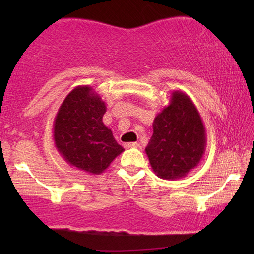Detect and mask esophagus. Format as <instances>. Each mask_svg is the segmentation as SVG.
<instances>
[{"mask_svg":"<svg viewBox=\"0 0 254 254\" xmlns=\"http://www.w3.org/2000/svg\"><path fill=\"white\" fill-rule=\"evenodd\" d=\"M138 147L137 142H128V143H125V148L129 149V148H136Z\"/></svg>","mask_w":254,"mask_h":254,"instance_id":"34e87169","label":"esophagus"}]
</instances>
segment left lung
Here are the masks:
<instances>
[{"label": "left lung", "mask_w": 254, "mask_h": 254, "mask_svg": "<svg viewBox=\"0 0 254 254\" xmlns=\"http://www.w3.org/2000/svg\"><path fill=\"white\" fill-rule=\"evenodd\" d=\"M152 128L145 154L158 178H184L199 165L206 151V130L189 95L173 90L168 105L155 117Z\"/></svg>", "instance_id": "8db88e82"}]
</instances>
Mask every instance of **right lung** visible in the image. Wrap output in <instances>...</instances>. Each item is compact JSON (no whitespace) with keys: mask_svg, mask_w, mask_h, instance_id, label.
I'll list each match as a JSON object with an SVG mask.
<instances>
[{"mask_svg":"<svg viewBox=\"0 0 254 254\" xmlns=\"http://www.w3.org/2000/svg\"><path fill=\"white\" fill-rule=\"evenodd\" d=\"M105 102L90 85L72 89L59 107L53 140L69 165L90 175H100L125 149L103 123Z\"/></svg>","mask_w":254,"mask_h":254,"instance_id":"1","label":"right lung"}]
</instances>
